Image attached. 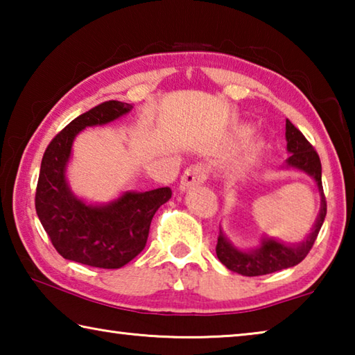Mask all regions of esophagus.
<instances>
[{"label":"esophagus","instance_id":"34e87169","mask_svg":"<svg viewBox=\"0 0 355 355\" xmlns=\"http://www.w3.org/2000/svg\"><path fill=\"white\" fill-rule=\"evenodd\" d=\"M207 177H208V171L205 166L203 164L191 166L184 171L182 180H180V189L186 191V189L192 188V186L202 184L207 180Z\"/></svg>","mask_w":355,"mask_h":355}]
</instances>
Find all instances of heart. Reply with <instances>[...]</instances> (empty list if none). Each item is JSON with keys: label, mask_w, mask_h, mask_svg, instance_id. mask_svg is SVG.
Instances as JSON below:
<instances>
[{"label": "heart", "mask_w": 355, "mask_h": 355, "mask_svg": "<svg viewBox=\"0 0 355 355\" xmlns=\"http://www.w3.org/2000/svg\"><path fill=\"white\" fill-rule=\"evenodd\" d=\"M250 133V130H244V135H249Z\"/></svg>", "instance_id": "obj_1"}]
</instances>
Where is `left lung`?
I'll use <instances>...</instances> for the list:
<instances>
[{"label":"left lung","instance_id":"1","mask_svg":"<svg viewBox=\"0 0 355 355\" xmlns=\"http://www.w3.org/2000/svg\"><path fill=\"white\" fill-rule=\"evenodd\" d=\"M286 150L290 152V158L286 159V167H293V169L302 171L315 180L320 189L321 196V209L320 216H318L315 228L311 230L310 235L305 241L300 244L288 245L284 243L275 241L271 238H264L261 245L258 249L244 252L236 249L227 236L219 232L218 244H216V255H218L219 261L224 264L227 269L233 272H238L245 277H255V275H264L271 274L275 271H282V269L296 266L304 260L310 249L318 238V233L321 230V225L326 218L327 213V203L326 197H324L322 191V182H321V161L318 156L313 146L305 139V136L294 127V125L286 119Z\"/></svg>","mask_w":355,"mask_h":355}]
</instances>
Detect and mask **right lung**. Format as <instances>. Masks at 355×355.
I'll return each instance as SVG.
<instances>
[{
    "label": "right lung",
    "mask_w": 355,
    "mask_h": 355,
    "mask_svg": "<svg viewBox=\"0 0 355 355\" xmlns=\"http://www.w3.org/2000/svg\"><path fill=\"white\" fill-rule=\"evenodd\" d=\"M131 110L130 103L105 101L71 120L45 150L35 211L51 244L65 260L103 269L125 266L146 248L155 213L172 197L171 188L127 191L106 205H87L69 188L65 167L76 135L86 127L110 123Z\"/></svg>",
    "instance_id": "add662e5"
}]
</instances>
